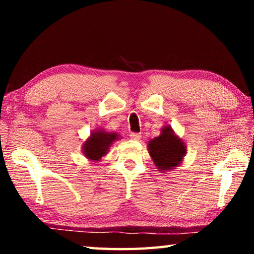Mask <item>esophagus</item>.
<instances>
[{
  "mask_svg": "<svg viewBox=\"0 0 254 254\" xmlns=\"http://www.w3.org/2000/svg\"><path fill=\"white\" fill-rule=\"evenodd\" d=\"M130 137L132 140H140L141 139V134L140 133H131Z\"/></svg>",
  "mask_w": 254,
  "mask_h": 254,
  "instance_id": "esophagus-1",
  "label": "esophagus"
}]
</instances>
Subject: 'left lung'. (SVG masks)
I'll return each instance as SVG.
<instances>
[{"mask_svg":"<svg viewBox=\"0 0 254 254\" xmlns=\"http://www.w3.org/2000/svg\"><path fill=\"white\" fill-rule=\"evenodd\" d=\"M147 147L154 166L163 174L178 167L187 151L184 140L176 134L170 126L163 127L160 135L150 140Z\"/></svg>","mask_w":254,"mask_h":254,"instance_id":"left-lung-1","label":"left lung"}]
</instances>
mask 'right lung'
<instances>
[{"mask_svg":"<svg viewBox=\"0 0 254 254\" xmlns=\"http://www.w3.org/2000/svg\"><path fill=\"white\" fill-rule=\"evenodd\" d=\"M119 139H121V135L117 132H110L103 127H97L91 132L89 136L83 142L81 152L91 162H98L109 153L111 145Z\"/></svg>","mask_w":254,"mask_h":254,"instance_id":"add662e5","label":"right lung"}]
</instances>
